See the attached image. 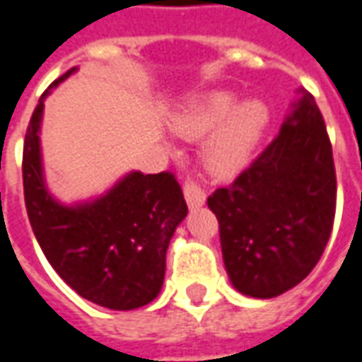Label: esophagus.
I'll return each mask as SVG.
<instances>
[{"mask_svg":"<svg viewBox=\"0 0 362 362\" xmlns=\"http://www.w3.org/2000/svg\"><path fill=\"white\" fill-rule=\"evenodd\" d=\"M184 197H186V202L192 209H197V207H202L205 205V196L204 188L196 184V182H186V186H184Z\"/></svg>","mask_w":362,"mask_h":362,"instance_id":"obj_1","label":"esophagus"}]
</instances>
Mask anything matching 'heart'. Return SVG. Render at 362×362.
Wrapping results in <instances>:
<instances>
[{
  "label": "heart",
  "instance_id": "1",
  "mask_svg": "<svg viewBox=\"0 0 362 362\" xmlns=\"http://www.w3.org/2000/svg\"><path fill=\"white\" fill-rule=\"evenodd\" d=\"M269 108L259 98L236 103L230 90H211L188 103L173 118L174 134L186 141H205L204 163L219 178H233L250 163L266 134Z\"/></svg>",
  "mask_w": 362,
  "mask_h": 362
}]
</instances>
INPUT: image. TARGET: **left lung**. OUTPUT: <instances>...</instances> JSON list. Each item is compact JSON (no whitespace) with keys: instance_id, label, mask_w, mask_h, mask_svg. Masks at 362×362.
I'll list each match as a JSON object with an SVG mask.
<instances>
[{"instance_id":"8db88e82","label":"left lung","mask_w":362,"mask_h":362,"mask_svg":"<svg viewBox=\"0 0 362 362\" xmlns=\"http://www.w3.org/2000/svg\"><path fill=\"white\" fill-rule=\"evenodd\" d=\"M279 135L207 205L219 221L233 287L273 298L298 285L326 248L335 215V168L314 96L296 90Z\"/></svg>"}]
</instances>
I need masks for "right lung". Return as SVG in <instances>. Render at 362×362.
<instances>
[{"instance_id": "add662e5", "label": "right lung", "mask_w": 362, "mask_h": 362, "mask_svg": "<svg viewBox=\"0 0 362 362\" xmlns=\"http://www.w3.org/2000/svg\"><path fill=\"white\" fill-rule=\"evenodd\" d=\"M75 71L52 83L28 124L23 149L28 221L46 259L77 295L110 310H134L160 293L166 250L188 205L170 173L132 170L100 196L74 204L52 194L40 145L44 100Z\"/></svg>"}]
</instances>
